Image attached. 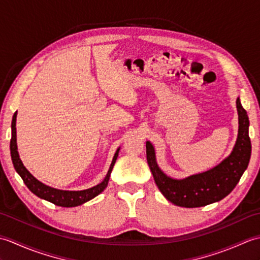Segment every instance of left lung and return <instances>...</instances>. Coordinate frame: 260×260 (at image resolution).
Instances as JSON below:
<instances>
[{"instance_id": "1", "label": "left lung", "mask_w": 260, "mask_h": 260, "mask_svg": "<svg viewBox=\"0 0 260 260\" xmlns=\"http://www.w3.org/2000/svg\"><path fill=\"white\" fill-rule=\"evenodd\" d=\"M236 104L239 128L234 150L221 163L206 172L181 180L170 178L158 168L152 143L146 142V158L154 181L162 194L175 206L199 208L222 200L235 189L244 174L251 155V143L248 133L249 119L239 97Z\"/></svg>"}]
</instances>
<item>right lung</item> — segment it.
<instances>
[{"mask_svg":"<svg viewBox=\"0 0 260 260\" xmlns=\"http://www.w3.org/2000/svg\"><path fill=\"white\" fill-rule=\"evenodd\" d=\"M16 113L18 112H15L13 115L12 125H11V127H12V137H11V143H10L11 157H12V162H13L15 171L19 173V175L21 176L22 180H23L25 185L27 186V189H29L32 193H35L37 197L43 199V200H47L49 202L56 204V206L70 208V207L80 206V204L91 200V199L97 197L99 193H102L105 189H106L110 173H112L115 162L118 156L119 147L115 153L112 164H110L108 172L106 176H105V179L103 180L102 183L97 184L96 186H92L90 189L81 190V191H66V190L54 189V187L48 186L46 184H43L42 182L37 180L35 176H33L29 171L25 169L23 163H22L21 158L19 156L18 145H16V127H15Z\"/></svg>","mask_w":260,"mask_h":260,"instance_id":"right-lung-1","label":"right lung"}]
</instances>
